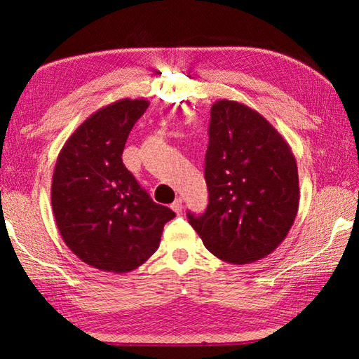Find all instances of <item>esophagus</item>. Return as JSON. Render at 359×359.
<instances>
[{
  "label": "esophagus",
  "instance_id": "1",
  "mask_svg": "<svg viewBox=\"0 0 359 359\" xmlns=\"http://www.w3.org/2000/svg\"><path fill=\"white\" fill-rule=\"evenodd\" d=\"M170 208L180 215V214L182 212V210H184V202H182V199H181V198H177L175 202H173V203L170 205Z\"/></svg>",
  "mask_w": 359,
  "mask_h": 359
}]
</instances>
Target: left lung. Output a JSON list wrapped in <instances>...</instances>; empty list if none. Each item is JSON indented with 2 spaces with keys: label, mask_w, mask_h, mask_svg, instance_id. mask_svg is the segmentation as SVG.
I'll return each instance as SVG.
<instances>
[{
  "label": "left lung",
  "mask_w": 359,
  "mask_h": 359,
  "mask_svg": "<svg viewBox=\"0 0 359 359\" xmlns=\"http://www.w3.org/2000/svg\"><path fill=\"white\" fill-rule=\"evenodd\" d=\"M202 215L187 212L203 245L224 262L244 265L283 243L299 205L298 168L289 144L252 107L219 100L211 107Z\"/></svg>",
  "instance_id": "obj_1"
}]
</instances>
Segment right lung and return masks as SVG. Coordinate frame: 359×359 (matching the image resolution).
<instances>
[{
	"label": "right lung",
	"mask_w": 359,
	"mask_h": 359,
	"mask_svg": "<svg viewBox=\"0 0 359 359\" xmlns=\"http://www.w3.org/2000/svg\"><path fill=\"white\" fill-rule=\"evenodd\" d=\"M148 106L123 99L94 112L66 140L53 169L52 211L64 243L82 262L109 273L147 262L175 217L149 198L121 158Z\"/></svg>",
	"instance_id": "1"
}]
</instances>
